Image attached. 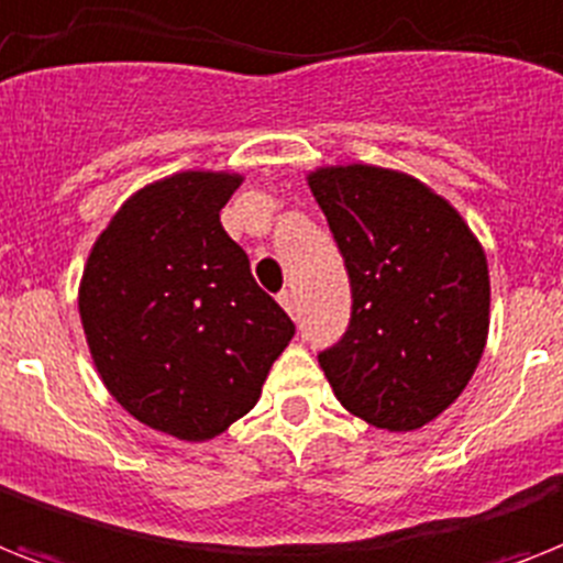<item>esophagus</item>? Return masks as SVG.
I'll list each match as a JSON object with an SVG mask.
<instances>
[{
  "label": "esophagus",
  "mask_w": 563,
  "mask_h": 563,
  "mask_svg": "<svg viewBox=\"0 0 563 563\" xmlns=\"http://www.w3.org/2000/svg\"><path fill=\"white\" fill-rule=\"evenodd\" d=\"M277 300H280V306H283V309H286V312H289L291 318H295V314H297V300H295V291H291V289H283L280 295H277Z\"/></svg>",
  "instance_id": "esophagus-1"
}]
</instances>
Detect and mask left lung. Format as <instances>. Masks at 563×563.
<instances>
[{"label":"left lung","mask_w":563,"mask_h":563,"mask_svg":"<svg viewBox=\"0 0 563 563\" xmlns=\"http://www.w3.org/2000/svg\"><path fill=\"white\" fill-rule=\"evenodd\" d=\"M344 257L353 314L318 355L367 424L416 431L472 382L488 338V263L465 219L419 178L373 164L309 173Z\"/></svg>","instance_id":"obj_1"}]
</instances>
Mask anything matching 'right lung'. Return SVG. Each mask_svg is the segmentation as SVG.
I'll return each instance as SVG.
<instances>
[{"instance_id": "right-lung-1", "label": "right lung", "mask_w": 563, "mask_h": 563, "mask_svg": "<svg viewBox=\"0 0 563 563\" xmlns=\"http://www.w3.org/2000/svg\"><path fill=\"white\" fill-rule=\"evenodd\" d=\"M240 173L185 170L141 187L91 245L86 344L107 390L153 431L205 442L257 405L295 323L225 234Z\"/></svg>"}]
</instances>
